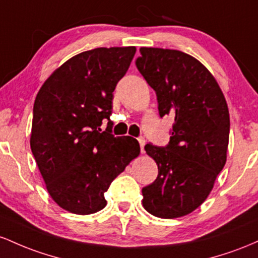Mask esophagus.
Instances as JSON below:
<instances>
[{"label":"esophagus","mask_w":258,"mask_h":258,"mask_svg":"<svg viewBox=\"0 0 258 258\" xmlns=\"http://www.w3.org/2000/svg\"><path fill=\"white\" fill-rule=\"evenodd\" d=\"M139 144H140V150L141 152H144V146H145V139L144 138H139Z\"/></svg>","instance_id":"34e87169"}]
</instances>
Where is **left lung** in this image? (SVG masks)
<instances>
[{
    "mask_svg": "<svg viewBox=\"0 0 258 258\" xmlns=\"http://www.w3.org/2000/svg\"><path fill=\"white\" fill-rule=\"evenodd\" d=\"M138 71L155 90L158 113L174 123L167 146L145 145L158 175L143 187L145 210L160 218L195 211L213 189L227 161L229 111L208 69L178 50L141 47Z\"/></svg>",
    "mask_w": 258,
    "mask_h": 258,
    "instance_id": "8db88e82",
    "label": "left lung"
}]
</instances>
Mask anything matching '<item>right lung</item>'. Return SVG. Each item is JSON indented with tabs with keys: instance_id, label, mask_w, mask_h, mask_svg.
<instances>
[{
	"instance_id": "add662e5",
	"label": "right lung",
	"mask_w": 258,
	"mask_h": 258,
	"mask_svg": "<svg viewBox=\"0 0 258 258\" xmlns=\"http://www.w3.org/2000/svg\"><path fill=\"white\" fill-rule=\"evenodd\" d=\"M137 48L98 47L63 63L34 102L30 147L46 189L63 210L91 215L105 208V192L140 153L132 137H114L111 120L117 84ZM109 120L106 131L102 121Z\"/></svg>"
}]
</instances>
